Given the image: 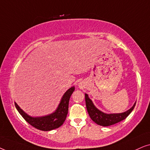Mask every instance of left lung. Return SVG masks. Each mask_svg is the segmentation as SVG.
Wrapping results in <instances>:
<instances>
[{
    "label": "left lung",
    "mask_w": 150,
    "mask_h": 150,
    "mask_svg": "<svg viewBox=\"0 0 150 150\" xmlns=\"http://www.w3.org/2000/svg\"><path fill=\"white\" fill-rule=\"evenodd\" d=\"M85 102L87 112L90 117L94 122L102 126H110V125L117 124V123L125 120L129 115V114L132 112V110L134 109L135 104H136V102H135L132 108L126 112H122V113L106 114L100 111L93 105V102L88 97L87 93L85 94Z\"/></svg>",
    "instance_id": "1"
}]
</instances>
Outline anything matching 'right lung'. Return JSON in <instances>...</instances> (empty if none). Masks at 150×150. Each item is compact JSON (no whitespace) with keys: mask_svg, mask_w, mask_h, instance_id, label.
Segmentation results:
<instances>
[{"mask_svg":"<svg viewBox=\"0 0 150 150\" xmlns=\"http://www.w3.org/2000/svg\"><path fill=\"white\" fill-rule=\"evenodd\" d=\"M74 89V87H72L67 90L63 95L56 111L45 117H32L25 113L16 102L15 106L22 117L34 128L43 131L52 130L60 127L65 122L68 112L69 98Z\"/></svg>","mask_w":150,"mask_h":150,"instance_id":"1","label":"right lung"}]
</instances>
